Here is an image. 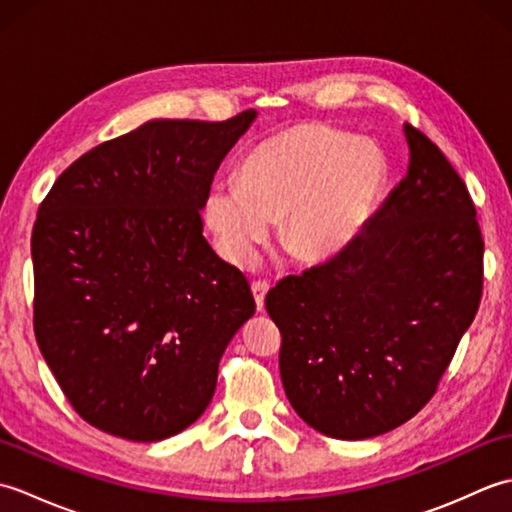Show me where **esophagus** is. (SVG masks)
Listing matches in <instances>:
<instances>
[{
  "mask_svg": "<svg viewBox=\"0 0 512 512\" xmlns=\"http://www.w3.org/2000/svg\"><path fill=\"white\" fill-rule=\"evenodd\" d=\"M250 290H253V297H255V303H257V310H264V299H266L268 290H270V284H268V281H253V284H250Z\"/></svg>",
  "mask_w": 512,
  "mask_h": 512,
  "instance_id": "obj_1",
  "label": "esophagus"
}]
</instances>
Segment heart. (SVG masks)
Here are the masks:
<instances>
[{
    "instance_id": "1",
    "label": "heart",
    "mask_w": 512,
    "mask_h": 512,
    "mask_svg": "<svg viewBox=\"0 0 512 512\" xmlns=\"http://www.w3.org/2000/svg\"><path fill=\"white\" fill-rule=\"evenodd\" d=\"M387 160L374 143L323 123H303L246 151L237 180L215 182L204 222L235 266L281 222V244L301 262L339 253L372 215L387 182Z\"/></svg>"
}]
</instances>
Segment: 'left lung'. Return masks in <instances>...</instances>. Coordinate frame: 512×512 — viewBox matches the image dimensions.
<instances>
[{
	"label": "left lung",
	"mask_w": 512,
	"mask_h": 512,
	"mask_svg": "<svg viewBox=\"0 0 512 512\" xmlns=\"http://www.w3.org/2000/svg\"><path fill=\"white\" fill-rule=\"evenodd\" d=\"M409 171L365 231L268 290L292 409L336 440L380 436L438 391L480 308L484 239L464 180L405 123Z\"/></svg>",
	"instance_id": "left-lung-1"
}]
</instances>
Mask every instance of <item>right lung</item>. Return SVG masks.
Here are the masks:
<instances>
[{
    "label": "right lung",
    "mask_w": 512,
    "mask_h": 512,
    "mask_svg": "<svg viewBox=\"0 0 512 512\" xmlns=\"http://www.w3.org/2000/svg\"><path fill=\"white\" fill-rule=\"evenodd\" d=\"M253 118L145 123L74 160L43 198L30 242L32 323L92 427L156 442L209 407L220 358L255 299L204 239L200 209Z\"/></svg>",
    "instance_id": "obj_1"
}]
</instances>
